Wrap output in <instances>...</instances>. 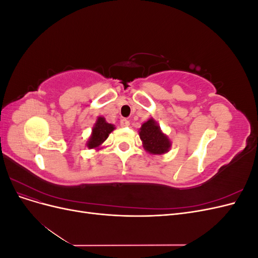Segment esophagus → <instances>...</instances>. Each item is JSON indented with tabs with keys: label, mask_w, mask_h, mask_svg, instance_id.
Returning a JSON list of instances; mask_svg holds the SVG:
<instances>
[{
	"label": "esophagus",
	"mask_w": 258,
	"mask_h": 258,
	"mask_svg": "<svg viewBox=\"0 0 258 258\" xmlns=\"http://www.w3.org/2000/svg\"><path fill=\"white\" fill-rule=\"evenodd\" d=\"M129 120L128 119H126V118H122V119H120V126L121 127H128L129 126Z\"/></svg>",
	"instance_id": "1"
}]
</instances>
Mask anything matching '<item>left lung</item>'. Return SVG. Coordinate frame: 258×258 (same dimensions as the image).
<instances>
[{
  "mask_svg": "<svg viewBox=\"0 0 258 258\" xmlns=\"http://www.w3.org/2000/svg\"><path fill=\"white\" fill-rule=\"evenodd\" d=\"M140 138L143 141L145 150L155 155L165 154L171 146L170 140L161 132L159 126L154 119L147 120L140 129Z\"/></svg>",
  "mask_w": 258,
  "mask_h": 258,
  "instance_id": "obj_1",
  "label": "left lung"
}]
</instances>
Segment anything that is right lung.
I'll return each instance as SVG.
<instances>
[{
  "label": "right lung",
  "mask_w": 258,
  "mask_h": 258,
  "mask_svg": "<svg viewBox=\"0 0 258 258\" xmlns=\"http://www.w3.org/2000/svg\"><path fill=\"white\" fill-rule=\"evenodd\" d=\"M113 130H114L113 124L106 122L103 117H99L95 127L92 129V134L88 140L87 146L89 148L98 147L105 141L108 135H110Z\"/></svg>",
  "instance_id": "1"
}]
</instances>
